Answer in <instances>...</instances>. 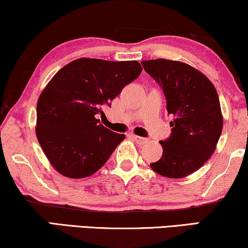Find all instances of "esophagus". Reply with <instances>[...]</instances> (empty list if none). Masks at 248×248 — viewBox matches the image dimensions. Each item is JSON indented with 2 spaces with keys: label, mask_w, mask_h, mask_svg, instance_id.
I'll list each match as a JSON object with an SVG mask.
<instances>
[{
  "label": "esophagus",
  "mask_w": 248,
  "mask_h": 248,
  "mask_svg": "<svg viewBox=\"0 0 248 248\" xmlns=\"http://www.w3.org/2000/svg\"><path fill=\"white\" fill-rule=\"evenodd\" d=\"M131 138L133 139V140L137 142V143H139V144H144V143H147V142H148V139L138 137V135H134V134L131 135Z\"/></svg>",
  "instance_id": "esophagus-1"
}]
</instances>
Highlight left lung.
<instances>
[{
  "label": "left lung",
  "mask_w": 248,
  "mask_h": 248,
  "mask_svg": "<svg viewBox=\"0 0 248 248\" xmlns=\"http://www.w3.org/2000/svg\"><path fill=\"white\" fill-rule=\"evenodd\" d=\"M141 63L161 86L172 116L170 138L159 142L162 155L150 167L168 178L186 177L217 148L223 126L218 93L204 74L184 62L157 59Z\"/></svg>",
  "instance_id": "8db88e82"
}]
</instances>
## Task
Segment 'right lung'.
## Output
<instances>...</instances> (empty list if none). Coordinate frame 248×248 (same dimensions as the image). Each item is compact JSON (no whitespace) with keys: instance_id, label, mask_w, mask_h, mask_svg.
<instances>
[{"instance_id":"obj_1","label":"right lung","mask_w":248,"mask_h":248,"mask_svg":"<svg viewBox=\"0 0 248 248\" xmlns=\"http://www.w3.org/2000/svg\"><path fill=\"white\" fill-rule=\"evenodd\" d=\"M141 71L137 61L82 57L50 79L37 101L36 135L57 172L78 179L103 167L125 135L99 124L96 115H105V105Z\"/></svg>"}]
</instances>
